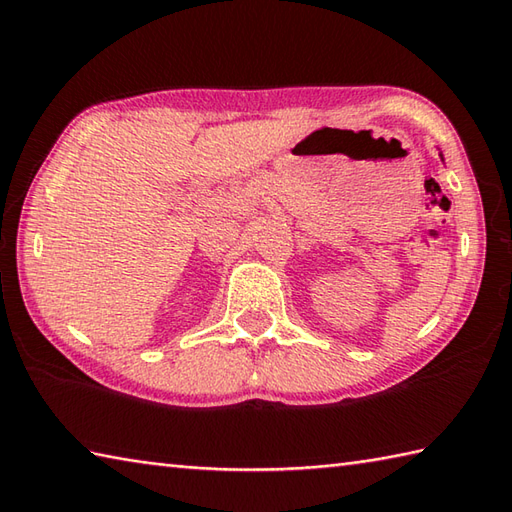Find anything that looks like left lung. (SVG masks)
Returning a JSON list of instances; mask_svg holds the SVG:
<instances>
[{
	"instance_id": "1",
	"label": "left lung",
	"mask_w": 512,
	"mask_h": 512,
	"mask_svg": "<svg viewBox=\"0 0 512 512\" xmlns=\"http://www.w3.org/2000/svg\"><path fill=\"white\" fill-rule=\"evenodd\" d=\"M439 156H441V160H443V153H439Z\"/></svg>"
}]
</instances>
